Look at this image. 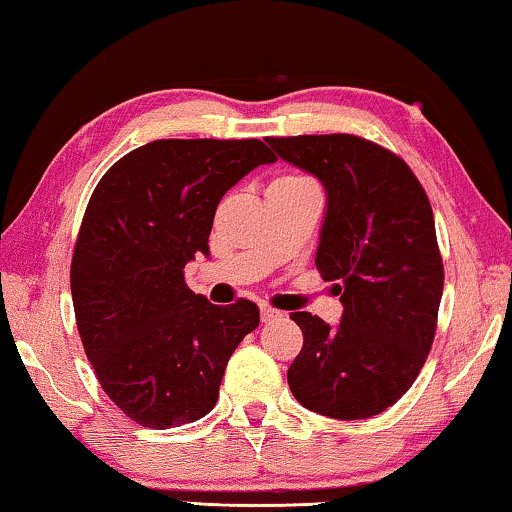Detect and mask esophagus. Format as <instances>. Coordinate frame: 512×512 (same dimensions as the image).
<instances>
[{"mask_svg": "<svg viewBox=\"0 0 512 512\" xmlns=\"http://www.w3.org/2000/svg\"><path fill=\"white\" fill-rule=\"evenodd\" d=\"M279 317H282V312L275 310V307H268V305L261 307V319L265 321V324H268V321H275Z\"/></svg>", "mask_w": 512, "mask_h": 512, "instance_id": "esophagus-1", "label": "esophagus"}]
</instances>
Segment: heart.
Listing matches in <instances>:
<instances>
[{"instance_id":"obj_1","label":"heart","mask_w":512,"mask_h":512,"mask_svg":"<svg viewBox=\"0 0 512 512\" xmlns=\"http://www.w3.org/2000/svg\"><path fill=\"white\" fill-rule=\"evenodd\" d=\"M275 181H282V184H305V181H310L305 177V174H284V177H279V179H275Z\"/></svg>"}]
</instances>
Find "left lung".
<instances>
[{"mask_svg": "<svg viewBox=\"0 0 512 512\" xmlns=\"http://www.w3.org/2000/svg\"><path fill=\"white\" fill-rule=\"evenodd\" d=\"M268 144L326 188L317 270L338 282L345 307L335 328L291 312L303 331L291 394L333 419L380 415L417 380L436 335L445 272L431 202L408 163L370 139L338 132Z\"/></svg>", "mask_w": 512, "mask_h": 512, "instance_id": "obj_1", "label": "left lung"}]
</instances>
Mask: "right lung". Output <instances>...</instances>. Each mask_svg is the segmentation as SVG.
<instances>
[{
	"instance_id": "add662e5",
	"label": "right lung",
	"mask_w": 512,
	"mask_h": 512,
	"mask_svg": "<svg viewBox=\"0 0 512 512\" xmlns=\"http://www.w3.org/2000/svg\"><path fill=\"white\" fill-rule=\"evenodd\" d=\"M277 156L261 139H156L109 167L83 214L72 300L104 394L132 422L170 429L216 405L228 359L261 321L256 303L212 305L184 282L209 254L216 207Z\"/></svg>"
}]
</instances>
